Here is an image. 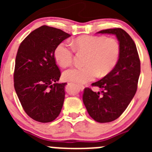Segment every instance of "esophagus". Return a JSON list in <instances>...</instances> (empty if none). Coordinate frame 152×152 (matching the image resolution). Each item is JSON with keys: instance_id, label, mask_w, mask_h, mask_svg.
Here are the masks:
<instances>
[{"instance_id": "esophagus-1", "label": "esophagus", "mask_w": 152, "mask_h": 152, "mask_svg": "<svg viewBox=\"0 0 152 152\" xmlns=\"http://www.w3.org/2000/svg\"><path fill=\"white\" fill-rule=\"evenodd\" d=\"M77 86H78V87H79V90H82V91L84 90V89H85V87H84V85H78Z\"/></svg>"}]
</instances>
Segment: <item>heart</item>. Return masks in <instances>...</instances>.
<instances>
[{"mask_svg": "<svg viewBox=\"0 0 152 152\" xmlns=\"http://www.w3.org/2000/svg\"><path fill=\"white\" fill-rule=\"evenodd\" d=\"M70 45L75 51L85 52L87 55L85 60L86 65L73 67L63 73L64 79L67 82L87 83L94 80L99 75L104 76L108 74L118 62L120 45L113 38L82 35L73 39ZM73 49L64 42L55 48L53 56L62 67L71 65Z\"/></svg>", "mask_w": 152, "mask_h": 152, "instance_id": "1", "label": "heart"}]
</instances>
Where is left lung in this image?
Instances as JSON below:
<instances>
[{
  "label": "left lung",
  "mask_w": 152,
  "mask_h": 152,
  "mask_svg": "<svg viewBox=\"0 0 152 152\" xmlns=\"http://www.w3.org/2000/svg\"><path fill=\"white\" fill-rule=\"evenodd\" d=\"M98 33L115 35L121 48L120 56L117 65L107 76L92 84L102 91L96 93L85 88L83 102L92 118L99 123H108L121 115L135 95L140 62L135 43L123 29L110 28Z\"/></svg>",
  "instance_id": "8db88e82"
}]
</instances>
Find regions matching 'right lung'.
Returning a JSON list of instances; mask_svg holds the SVG:
<instances>
[{
    "mask_svg": "<svg viewBox=\"0 0 152 152\" xmlns=\"http://www.w3.org/2000/svg\"><path fill=\"white\" fill-rule=\"evenodd\" d=\"M69 37L60 29L42 26L31 32L18 48L14 86L24 111L37 121H53L62 110L67 83H57L61 73L53 51Z\"/></svg>",
    "mask_w": 152,
    "mask_h": 152,
    "instance_id": "add662e5",
    "label": "right lung"
}]
</instances>
